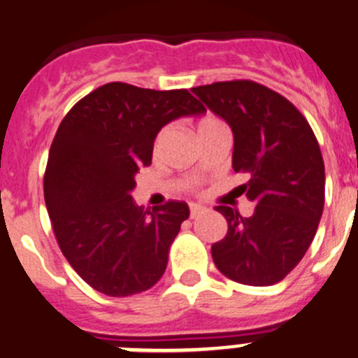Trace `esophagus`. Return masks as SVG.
Masks as SVG:
<instances>
[{"label":"esophagus","instance_id":"34e87169","mask_svg":"<svg viewBox=\"0 0 358 358\" xmlns=\"http://www.w3.org/2000/svg\"><path fill=\"white\" fill-rule=\"evenodd\" d=\"M200 212H203V207H201V205H198V203H191V205H189V215H191V219L196 217V215L200 214Z\"/></svg>","mask_w":358,"mask_h":358}]
</instances>
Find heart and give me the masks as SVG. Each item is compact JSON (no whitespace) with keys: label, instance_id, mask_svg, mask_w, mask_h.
<instances>
[{"label":"heart","instance_id":"b5f03b06","mask_svg":"<svg viewBox=\"0 0 358 358\" xmlns=\"http://www.w3.org/2000/svg\"><path fill=\"white\" fill-rule=\"evenodd\" d=\"M217 127H224V123L221 122V120L214 118V116H205V118H201L200 122H198V134L200 132H205V130H210V129H217ZM164 137H165V132H162L160 136L157 137V143H155V148H160L162 143H164Z\"/></svg>","mask_w":358,"mask_h":358}]
</instances>
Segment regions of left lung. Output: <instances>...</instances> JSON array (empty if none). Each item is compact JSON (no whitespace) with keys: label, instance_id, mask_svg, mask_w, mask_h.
I'll return each mask as SVG.
<instances>
[{"label":"left lung","instance_id":"left-lung-1","mask_svg":"<svg viewBox=\"0 0 358 358\" xmlns=\"http://www.w3.org/2000/svg\"><path fill=\"white\" fill-rule=\"evenodd\" d=\"M233 132V171L249 174L242 193L250 217L219 205L228 233L212 245L215 266L245 285H273L313 242L324 210L325 169L304 116L277 92L249 80L191 88Z\"/></svg>","mask_w":358,"mask_h":358}]
</instances>
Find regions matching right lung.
<instances>
[{"label": "right lung", "mask_w": 358, "mask_h": 358, "mask_svg": "<svg viewBox=\"0 0 358 358\" xmlns=\"http://www.w3.org/2000/svg\"><path fill=\"white\" fill-rule=\"evenodd\" d=\"M207 113L187 90L108 83L73 106L59 125L45 172V203L60 250L95 291L127 298L153 287L169 263L184 201L143 212L136 176L151 165L158 132Z\"/></svg>", "instance_id": "obj_1"}]
</instances>
